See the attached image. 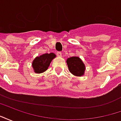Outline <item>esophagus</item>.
Returning a JSON list of instances; mask_svg holds the SVG:
<instances>
[{
  "mask_svg": "<svg viewBox=\"0 0 121 121\" xmlns=\"http://www.w3.org/2000/svg\"><path fill=\"white\" fill-rule=\"evenodd\" d=\"M56 54H57V56H58L60 57V56H61V54H62V53L60 51H58V52H56Z\"/></svg>",
  "mask_w": 121,
  "mask_h": 121,
  "instance_id": "1",
  "label": "esophagus"
}]
</instances>
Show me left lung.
I'll return each instance as SVG.
<instances>
[{
    "instance_id": "8db88e82",
    "label": "left lung",
    "mask_w": 121,
    "mask_h": 121,
    "mask_svg": "<svg viewBox=\"0 0 121 121\" xmlns=\"http://www.w3.org/2000/svg\"><path fill=\"white\" fill-rule=\"evenodd\" d=\"M67 63L69 71L75 76H82L85 71V65L78 57H71L67 59Z\"/></svg>"
}]
</instances>
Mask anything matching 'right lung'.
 <instances>
[{"mask_svg": "<svg viewBox=\"0 0 121 121\" xmlns=\"http://www.w3.org/2000/svg\"><path fill=\"white\" fill-rule=\"evenodd\" d=\"M55 57L56 55L54 53H50L43 54L39 57L35 58L32 63V67L35 73H41L46 71L50 65L51 61Z\"/></svg>", "mask_w": 121, "mask_h": 121, "instance_id": "obj_1", "label": "right lung"}]
</instances>
